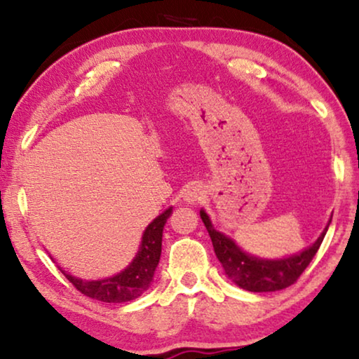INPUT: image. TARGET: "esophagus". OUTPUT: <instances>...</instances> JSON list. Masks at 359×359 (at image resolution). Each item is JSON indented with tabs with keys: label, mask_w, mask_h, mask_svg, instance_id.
<instances>
[{
	"label": "esophagus",
	"mask_w": 359,
	"mask_h": 359,
	"mask_svg": "<svg viewBox=\"0 0 359 359\" xmlns=\"http://www.w3.org/2000/svg\"><path fill=\"white\" fill-rule=\"evenodd\" d=\"M183 198H184V201L188 204H196V203H199V201L204 198V189L201 188V186H198V184L188 186V188L184 189Z\"/></svg>",
	"instance_id": "34e87169"
}]
</instances>
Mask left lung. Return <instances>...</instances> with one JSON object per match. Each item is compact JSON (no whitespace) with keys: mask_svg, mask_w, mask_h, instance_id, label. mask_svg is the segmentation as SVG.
Here are the masks:
<instances>
[{"mask_svg":"<svg viewBox=\"0 0 359 359\" xmlns=\"http://www.w3.org/2000/svg\"><path fill=\"white\" fill-rule=\"evenodd\" d=\"M199 214L210 235V240H212L215 257L219 258L225 274L238 287L252 292L281 291V289H286L296 283L304 273V269L312 262V258L316 257L317 250L320 248V243L325 237L328 225L332 222V219L328 220L320 237L311 247L304 248L302 252L281 259H264L243 252L232 238L215 230L204 209H201Z\"/></svg>","mask_w":359,"mask_h":359,"instance_id":"8db88e82","label":"left lung"}]
</instances>
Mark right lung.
I'll use <instances>...</instances> for the list:
<instances>
[{"mask_svg": "<svg viewBox=\"0 0 359 359\" xmlns=\"http://www.w3.org/2000/svg\"><path fill=\"white\" fill-rule=\"evenodd\" d=\"M171 210L173 208H168L158 217L151 220L142 235L139 252L129 263V266L122 269L121 273L111 278L97 279V281H86V279L75 278L65 271L62 273L78 291L88 297L96 299V301L111 304L134 301L150 287L151 279H154L161 255L163 227L171 215Z\"/></svg>", "mask_w": 359, "mask_h": 359, "instance_id": "1", "label": "right lung"}]
</instances>
